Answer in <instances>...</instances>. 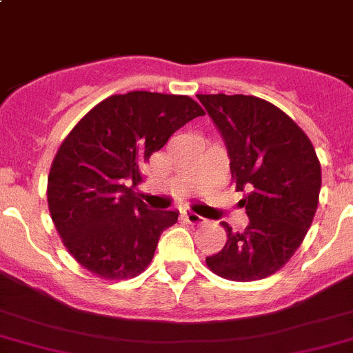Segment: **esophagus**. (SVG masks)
<instances>
[{
    "mask_svg": "<svg viewBox=\"0 0 353 353\" xmlns=\"http://www.w3.org/2000/svg\"><path fill=\"white\" fill-rule=\"evenodd\" d=\"M183 217H184V221H186V222H190V224H193V225L203 224V222H205V219L201 217V215L194 214V212H184V214H183Z\"/></svg>",
    "mask_w": 353,
    "mask_h": 353,
    "instance_id": "obj_1",
    "label": "esophagus"
}]
</instances>
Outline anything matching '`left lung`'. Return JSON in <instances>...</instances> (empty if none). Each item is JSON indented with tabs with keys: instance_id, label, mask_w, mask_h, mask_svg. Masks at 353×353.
Listing matches in <instances>:
<instances>
[{
	"instance_id": "8db88e82",
	"label": "left lung",
	"mask_w": 353,
	"mask_h": 353,
	"mask_svg": "<svg viewBox=\"0 0 353 353\" xmlns=\"http://www.w3.org/2000/svg\"><path fill=\"white\" fill-rule=\"evenodd\" d=\"M228 148L236 190L250 222L232 231L207 265L231 281L268 278L285 265L309 231L319 203L321 163L305 132L265 100L196 94Z\"/></svg>"
}]
</instances>
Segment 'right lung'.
<instances>
[{
    "mask_svg": "<svg viewBox=\"0 0 353 353\" xmlns=\"http://www.w3.org/2000/svg\"><path fill=\"white\" fill-rule=\"evenodd\" d=\"M200 115L205 112L190 97L131 91L98 103L72 129L51 163L48 207L82 268L105 279L148 268L179 212L150 210L139 200V167Z\"/></svg>",
    "mask_w": 353,
    "mask_h": 353,
    "instance_id": "1",
    "label": "right lung"
}]
</instances>
